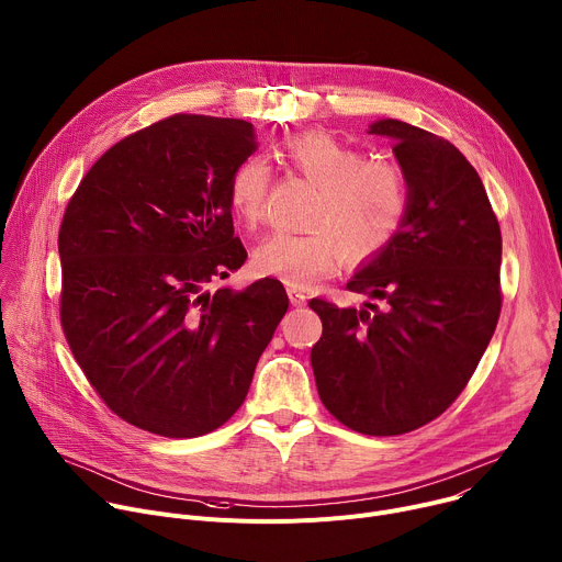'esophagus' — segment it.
Listing matches in <instances>:
<instances>
[{
	"label": "esophagus",
	"mask_w": 562,
	"mask_h": 562,
	"mask_svg": "<svg viewBox=\"0 0 562 562\" xmlns=\"http://www.w3.org/2000/svg\"><path fill=\"white\" fill-rule=\"evenodd\" d=\"M288 296H290V303H292L294 307H301V305H305V301H307L305 292H301V290H296V288H288Z\"/></svg>",
	"instance_id": "esophagus-1"
}]
</instances>
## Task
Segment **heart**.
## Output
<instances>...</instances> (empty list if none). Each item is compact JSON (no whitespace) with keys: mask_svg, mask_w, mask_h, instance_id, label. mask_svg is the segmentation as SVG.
<instances>
[{"mask_svg":"<svg viewBox=\"0 0 562 562\" xmlns=\"http://www.w3.org/2000/svg\"><path fill=\"white\" fill-rule=\"evenodd\" d=\"M283 162L317 190L305 218V234H274L252 255L261 277L290 288H307L333 274L346 257L375 259L397 236L408 190L404 173L386 160H363L361 151L324 132L299 134L279 149ZM270 167L261 158L243 160L229 178L232 214L257 227L263 218Z\"/></svg>","mask_w":562,"mask_h":562,"instance_id":"b5f03b06","label":"heart"}]
</instances>
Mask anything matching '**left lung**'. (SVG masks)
<instances>
[{"instance_id": "1", "label": "left lung", "mask_w": 562, "mask_h": 562, "mask_svg": "<svg viewBox=\"0 0 562 562\" xmlns=\"http://www.w3.org/2000/svg\"><path fill=\"white\" fill-rule=\"evenodd\" d=\"M368 134L395 143L406 216L346 285L382 307L310 301L324 324L310 361L324 406L341 424L402 435L442 415L484 355L503 305V236L458 147L393 117L375 120Z\"/></svg>"}]
</instances>
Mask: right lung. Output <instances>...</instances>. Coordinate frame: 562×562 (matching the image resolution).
I'll use <instances>...</instances> for the list:
<instances>
[{
	"label": "right lung",
	"instance_id": "right-lung-1",
	"mask_svg": "<svg viewBox=\"0 0 562 562\" xmlns=\"http://www.w3.org/2000/svg\"><path fill=\"white\" fill-rule=\"evenodd\" d=\"M255 124L178 113L115 143L61 218L59 317L87 380L124 422L199 438L243 404L288 310L277 279L207 290L247 252L227 201Z\"/></svg>",
	"mask_w": 562,
	"mask_h": 562
}]
</instances>
